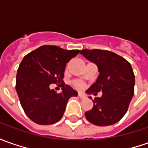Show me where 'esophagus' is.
<instances>
[{
	"mask_svg": "<svg viewBox=\"0 0 148 148\" xmlns=\"http://www.w3.org/2000/svg\"><path fill=\"white\" fill-rule=\"evenodd\" d=\"M78 96H79L80 98H82V99H83V98H85V97H86V95H84L83 93H82V92H79V93H78Z\"/></svg>",
	"mask_w": 148,
	"mask_h": 148,
	"instance_id": "esophagus-1",
	"label": "esophagus"
}]
</instances>
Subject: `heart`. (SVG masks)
I'll return each instance as SVG.
<instances>
[{
	"instance_id": "heart-1",
	"label": "heart",
	"mask_w": 148,
	"mask_h": 148,
	"mask_svg": "<svg viewBox=\"0 0 148 148\" xmlns=\"http://www.w3.org/2000/svg\"><path fill=\"white\" fill-rule=\"evenodd\" d=\"M74 85H75V87H78V88H82V83L81 82H76Z\"/></svg>"
}]
</instances>
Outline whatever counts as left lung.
Wrapping results in <instances>:
<instances>
[{
	"mask_svg": "<svg viewBox=\"0 0 148 148\" xmlns=\"http://www.w3.org/2000/svg\"><path fill=\"white\" fill-rule=\"evenodd\" d=\"M81 54L98 67L99 76L87 90V94L102 91L93 100V108L85 112L88 121L99 126L116 123L124 116L134 92L131 65L116 53L100 49H83ZM90 99H91L90 97Z\"/></svg>",
	"mask_w": 148,
	"mask_h": 148,
	"instance_id": "1",
	"label": "left lung"
}]
</instances>
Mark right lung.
<instances>
[{
    "instance_id": "1",
    "label": "right lung",
    "mask_w": 148,
    "mask_h": 148,
    "mask_svg": "<svg viewBox=\"0 0 148 148\" xmlns=\"http://www.w3.org/2000/svg\"><path fill=\"white\" fill-rule=\"evenodd\" d=\"M80 50H66L44 45L26 55L16 76V91L27 116L39 125H51L61 119L67 102L78 92L62 82L61 93L50 89L63 82L66 63Z\"/></svg>"
}]
</instances>
